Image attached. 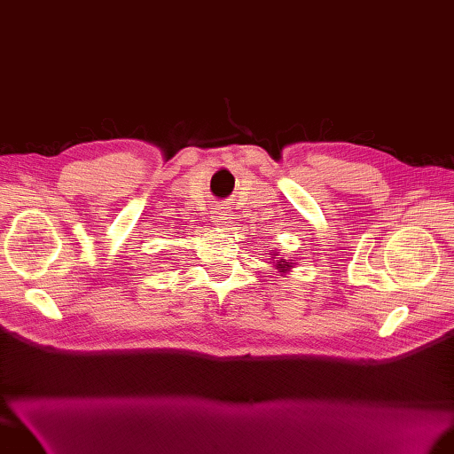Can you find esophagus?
<instances>
[{"label": "esophagus", "instance_id": "1", "mask_svg": "<svg viewBox=\"0 0 454 454\" xmlns=\"http://www.w3.org/2000/svg\"><path fill=\"white\" fill-rule=\"evenodd\" d=\"M220 215H224V216H218L216 218V223H218V226L223 228V230H228V231H231L234 230V220H231V216L230 215H226V211H220Z\"/></svg>", "mask_w": 454, "mask_h": 454}]
</instances>
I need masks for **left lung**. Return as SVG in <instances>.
<instances>
[{"instance_id":"8db88e82","label":"left lung","mask_w":454,"mask_h":454,"mask_svg":"<svg viewBox=\"0 0 454 454\" xmlns=\"http://www.w3.org/2000/svg\"><path fill=\"white\" fill-rule=\"evenodd\" d=\"M271 258H276V254L271 256ZM291 264H293V262H287V261H285V258H279V262H276V268H278L279 271H283V274H287V271L291 270Z\"/></svg>"}]
</instances>
